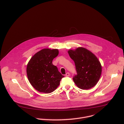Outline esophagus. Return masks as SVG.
Listing matches in <instances>:
<instances>
[{
	"label": "esophagus",
	"mask_w": 124,
	"mask_h": 124,
	"mask_svg": "<svg viewBox=\"0 0 124 124\" xmlns=\"http://www.w3.org/2000/svg\"><path fill=\"white\" fill-rule=\"evenodd\" d=\"M66 77H69L70 76V73H67L65 75Z\"/></svg>",
	"instance_id": "1"
}]
</instances>
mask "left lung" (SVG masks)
I'll return each instance as SVG.
<instances>
[{
	"mask_svg": "<svg viewBox=\"0 0 124 124\" xmlns=\"http://www.w3.org/2000/svg\"><path fill=\"white\" fill-rule=\"evenodd\" d=\"M76 66L77 75L73 77L76 85L83 90L96 85L101 76V66L97 57L89 50L79 47L68 51Z\"/></svg>",
	"mask_w": 124,
	"mask_h": 124,
	"instance_id": "obj_1",
	"label": "left lung"
}]
</instances>
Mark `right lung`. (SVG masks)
I'll use <instances>...</instances> for the list:
<instances>
[{
  "instance_id": "add662e5",
  "label": "right lung",
  "mask_w": 124,
  "mask_h": 124,
  "mask_svg": "<svg viewBox=\"0 0 124 124\" xmlns=\"http://www.w3.org/2000/svg\"><path fill=\"white\" fill-rule=\"evenodd\" d=\"M58 54L57 49L44 48L34 54L28 63L26 73L29 81L40 92H54L64 77L52 63Z\"/></svg>"
}]
</instances>
